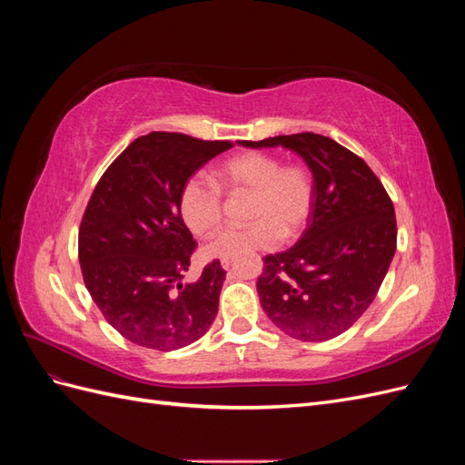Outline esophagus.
Wrapping results in <instances>:
<instances>
[{"label":"esophagus","instance_id":"1","mask_svg":"<svg viewBox=\"0 0 465 465\" xmlns=\"http://www.w3.org/2000/svg\"><path fill=\"white\" fill-rule=\"evenodd\" d=\"M231 263H232V260H231V258H224V260L221 262V265L224 267V270H229V267H231Z\"/></svg>","mask_w":465,"mask_h":465}]
</instances>
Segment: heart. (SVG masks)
I'll use <instances>...</instances> for the list:
<instances>
[{
    "mask_svg": "<svg viewBox=\"0 0 465 465\" xmlns=\"http://www.w3.org/2000/svg\"><path fill=\"white\" fill-rule=\"evenodd\" d=\"M217 183L231 195H250V224L217 234L205 246L209 258L224 260L275 248L281 238H297L312 215L314 178L301 163L281 164L270 153L246 151L221 164ZM218 187L207 176L195 174L180 190V215L195 236H209L221 227L223 193Z\"/></svg>",
    "mask_w": 465,
    "mask_h": 465,
    "instance_id": "1",
    "label": "heart"
}]
</instances>
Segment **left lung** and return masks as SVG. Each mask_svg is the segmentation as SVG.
Instances as JSON below:
<instances>
[{
	"label": "left lung",
	"instance_id": "8db88e82",
	"mask_svg": "<svg viewBox=\"0 0 465 465\" xmlns=\"http://www.w3.org/2000/svg\"><path fill=\"white\" fill-rule=\"evenodd\" d=\"M246 147H287L312 171L316 198L308 227L287 252L263 258L258 294L279 330L301 341H328L364 314L396 254V211L359 154L304 132Z\"/></svg>",
	"mask_w": 465,
	"mask_h": 465
}]
</instances>
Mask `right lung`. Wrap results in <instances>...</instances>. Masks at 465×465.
Here are the masks:
<instances>
[{
  "mask_svg": "<svg viewBox=\"0 0 465 465\" xmlns=\"http://www.w3.org/2000/svg\"><path fill=\"white\" fill-rule=\"evenodd\" d=\"M231 142L176 132L137 137L94 186L79 227L85 287L125 340L154 351L186 347L209 330L227 272L219 260L182 283L198 248L180 215L184 182Z\"/></svg>",
  "mask_w": 465,
  "mask_h": 465,
  "instance_id": "1",
  "label": "right lung"
}]
</instances>
